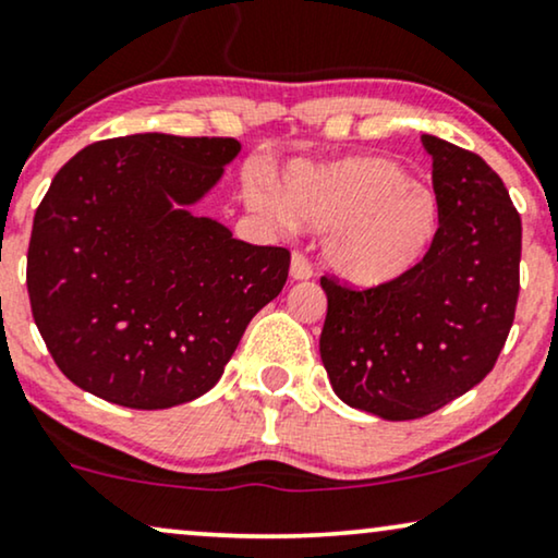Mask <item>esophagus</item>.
Instances as JSON below:
<instances>
[{
  "label": "esophagus",
  "mask_w": 558,
  "mask_h": 558,
  "mask_svg": "<svg viewBox=\"0 0 558 558\" xmlns=\"http://www.w3.org/2000/svg\"><path fill=\"white\" fill-rule=\"evenodd\" d=\"M314 275V265L308 263V257L303 252H293L291 257V278L293 280H306Z\"/></svg>",
  "instance_id": "34e87169"
}]
</instances>
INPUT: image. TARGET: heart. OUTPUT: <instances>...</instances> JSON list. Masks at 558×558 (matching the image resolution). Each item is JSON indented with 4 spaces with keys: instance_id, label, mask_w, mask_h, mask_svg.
<instances>
[{
    "instance_id": "heart-1",
    "label": "heart",
    "mask_w": 558,
    "mask_h": 558,
    "mask_svg": "<svg viewBox=\"0 0 558 558\" xmlns=\"http://www.w3.org/2000/svg\"><path fill=\"white\" fill-rule=\"evenodd\" d=\"M244 197L270 221L329 228L327 263L357 286H389L412 272L435 246L442 221L433 190L386 157L295 165L280 193L250 180Z\"/></svg>"
}]
</instances>
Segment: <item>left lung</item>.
I'll list each match as a JSON object with an SVG mask.
<instances>
[{"label": "left lung", "mask_w": 558, "mask_h": 558, "mask_svg": "<svg viewBox=\"0 0 558 558\" xmlns=\"http://www.w3.org/2000/svg\"><path fill=\"white\" fill-rule=\"evenodd\" d=\"M433 157L440 234L412 272L355 288L322 275V363L344 404L420 420L495 368L520 295L523 223L499 174L474 151L422 136Z\"/></svg>", "instance_id": "8db88e82"}]
</instances>
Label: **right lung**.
Returning <instances> with one entry per match:
<instances>
[{"instance_id":"1","label":"right lung","mask_w":558,"mask_h":558,"mask_svg":"<svg viewBox=\"0 0 558 558\" xmlns=\"http://www.w3.org/2000/svg\"><path fill=\"white\" fill-rule=\"evenodd\" d=\"M239 149L236 138L136 133L84 146L56 172L33 218L27 295L80 389L131 409L197 399L283 291L286 246L239 242L185 210Z\"/></svg>"}]
</instances>
